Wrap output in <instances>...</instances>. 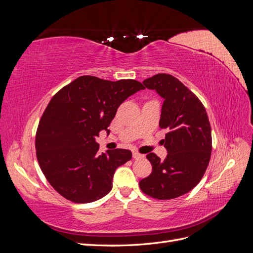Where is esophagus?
Returning a JSON list of instances; mask_svg holds the SVG:
<instances>
[{
	"label": "esophagus",
	"mask_w": 253,
	"mask_h": 253,
	"mask_svg": "<svg viewBox=\"0 0 253 253\" xmlns=\"http://www.w3.org/2000/svg\"><path fill=\"white\" fill-rule=\"evenodd\" d=\"M142 157H143V155L140 154V153H138V152H133V158H134V159H139V158H142Z\"/></svg>",
	"instance_id": "obj_1"
}]
</instances>
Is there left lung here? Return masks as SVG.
I'll use <instances>...</instances> for the list:
<instances>
[{"mask_svg": "<svg viewBox=\"0 0 253 253\" xmlns=\"http://www.w3.org/2000/svg\"><path fill=\"white\" fill-rule=\"evenodd\" d=\"M163 97L160 128H167V158L150 153L152 173L139 181L144 194L157 200H172L188 193L203 176L212 151L211 126L200 99L185 84L169 74H157L143 81ZM144 87V88H145Z\"/></svg>", "mask_w": 253, "mask_h": 253, "instance_id": "8db88e82", "label": "left lung"}]
</instances>
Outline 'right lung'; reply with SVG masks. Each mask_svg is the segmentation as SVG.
<instances>
[{
    "label": "right lung",
    "mask_w": 253,
    "mask_h": 253,
    "mask_svg": "<svg viewBox=\"0 0 253 253\" xmlns=\"http://www.w3.org/2000/svg\"><path fill=\"white\" fill-rule=\"evenodd\" d=\"M139 81L103 80L81 76L51 98L38 126L37 159L51 187L66 200L86 204L100 200L113 187L118 167L132 158L125 149L99 153L96 137L108 128L119 105Z\"/></svg>",
    "instance_id": "add662e5"
}]
</instances>
